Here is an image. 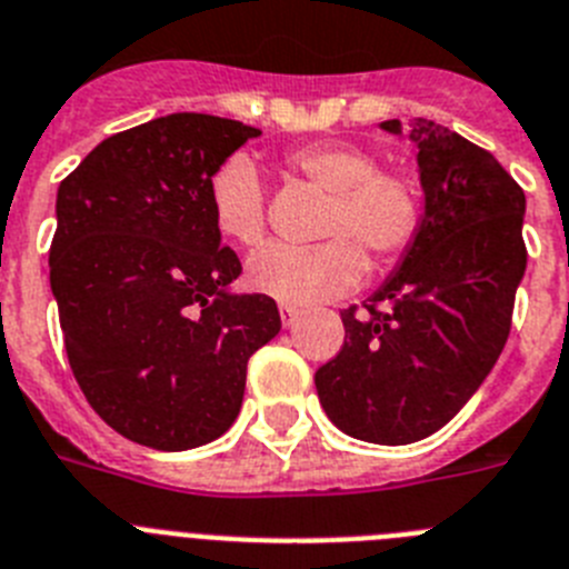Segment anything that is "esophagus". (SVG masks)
Wrapping results in <instances>:
<instances>
[{"label":"esophagus","mask_w":569,"mask_h":569,"mask_svg":"<svg viewBox=\"0 0 569 569\" xmlns=\"http://www.w3.org/2000/svg\"><path fill=\"white\" fill-rule=\"evenodd\" d=\"M280 320H283L286 329H291V326H298L300 320V309L298 306H280Z\"/></svg>","instance_id":"obj_1"}]
</instances>
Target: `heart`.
<instances>
[{
	"label": "heart",
	"instance_id": "heart-1",
	"mask_svg": "<svg viewBox=\"0 0 569 569\" xmlns=\"http://www.w3.org/2000/svg\"><path fill=\"white\" fill-rule=\"evenodd\" d=\"M298 174L329 191L315 246L269 243L249 257L246 278L266 298L312 306L355 289L367 271L401 260L415 243L423 202L409 177L380 171L378 157L352 142H312L286 157ZM211 223L237 246H257L266 231L263 177L246 151H234L206 182Z\"/></svg>",
	"mask_w": 569,
	"mask_h": 569
}]
</instances>
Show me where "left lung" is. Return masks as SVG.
<instances>
[{
    "label": "left lung",
    "mask_w": 569,
    "mask_h": 569,
    "mask_svg": "<svg viewBox=\"0 0 569 569\" xmlns=\"http://www.w3.org/2000/svg\"><path fill=\"white\" fill-rule=\"evenodd\" d=\"M401 134V120L380 122ZM423 220L401 266L340 312L343 349L315 372L329 421L358 441H421L476 395L510 338L527 269L523 191L501 162L432 120H412Z\"/></svg>",
    "instance_id": "left-lung-1"
}]
</instances>
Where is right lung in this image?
I'll return each instance as SVG.
<instances>
[{"instance_id":"1","label":"right lung","mask_w":569,"mask_h":569,"mask_svg":"<svg viewBox=\"0 0 569 569\" xmlns=\"http://www.w3.org/2000/svg\"><path fill=\"white\" fill-rule=\"evenodd\" d=\"M251 137L168 113L102 140L59 182L48 266L68 363L93 412L142 447L220 438L246 363L280 332L274 300L229 289L243 266L206 200L211 171Z\"/></svg>"}]
</instances>
